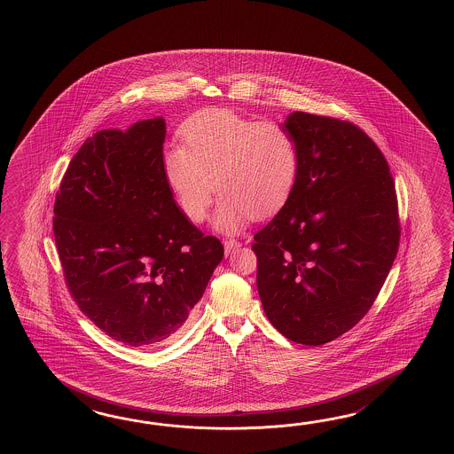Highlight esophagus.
<instances>
[{
    "label": "esophagus",
    "mask_w": 454,
    "mask_h": 454,
    "mask_svg": "<svg viewBox=\"0 0 454 454\" xmlns=\"http://www.w3.org/2000/svg\"><path fill=\"white\" fill-rule=\"evenodd\" d=\"M241 247L240 241L237 240H225L223 241V248H225V254H231V251L235 250V248H239Z\"/></svg>",
    "instance_id": "34e87169"
}]
</instances>
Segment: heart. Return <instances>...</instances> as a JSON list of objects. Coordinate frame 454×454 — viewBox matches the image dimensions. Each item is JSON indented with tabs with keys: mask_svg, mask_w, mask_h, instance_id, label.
I'll list each match as a JSON object with an SVG mask.
<instances>
[{
	"mask_svg": "<svg viewBox=\"0 0 454 454\" xmlns=\"http://www.w3.org/2000/svg\"><path fill=\"white\" fill-rule=\"evenodd\" d=\"M182 137L184 145L165 149L162 167L188 221L203 223L215 188L223 198L214 223L223 231H239L251 215H272L289 201L301 167L289 125L219 108L192 116Z\"/></svg>",
	"mask_w": 454,
	"mask_h": 454,
	"instance_id": "heart-1",
	"label": "heart"
}]
</instances>
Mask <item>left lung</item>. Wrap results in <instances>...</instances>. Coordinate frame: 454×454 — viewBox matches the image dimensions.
I'll return each instance as SVG.
<instances>
[{
    "label": "left lung",
    "mask_w": 454,
    "mask_h": 454,
    "mask_svg": "<svg viewBox=\"0 0 454 454\" xmlns=\"http://www.w3.org/2000/svg\"><path fill=\"white\" fill-rule=\"evenodd\" d=\"M286 125L299 139V180L251 250L270 325L317 348L377 300L399 248L397 196L385 155L357 125L305 112Z\"/></svg>",
    "instance_id": "left-lung-1"
}]
</instances>
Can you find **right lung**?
<instances>
[{"mask_svg": "<svg viewBox=\"0 0 454 454\" xmlns=\"http://www.w3.org/2000/svg\"><path fill=\"white\" fill-rule=\"evenodd\" d=\"M164 139L162 118L87 137L53 207L71 297L97 328L131 348L175 338L223 258L221 240L176 207Z\"/></svg>", "mask_w": 454, "mask_h": 454, "instance_id": "right-lung-1", "label": "right lung"}]
</instances>
